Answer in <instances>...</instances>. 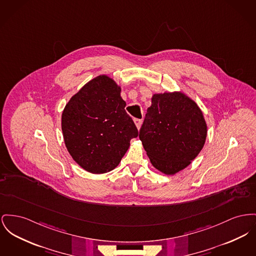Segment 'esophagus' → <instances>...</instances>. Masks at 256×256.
Here are the masks:
<instances>
[{
	"label": "esophagus",
	"instance_id": "1",
	"mask_svg": "<svg viewBox=\"0 0 256 256\" xmlns=\"http://www.w3.org/2000/svg\"><path fill=\"white\" fill-rule=\"evenodd\" d=\"M134 122H136V128L139 130L140 126H141V124H142V120L141 119H134Z\"/></svg>",
	"mask_w": 256,
	"mask_h": 256
}]
</instances>
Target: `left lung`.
<instances>
[{"instance_id": "obj_1", "label": "left lung", "mask_w": 256, "mask_h": 256, "mask_svg": "<svg viewBox=\"0 0 256 256\" xmlns=\"http://www.w3.org/2000/svg\"><path fill=\"white\" fill-rule=\"evenodd\" d=\"M206 137V122L194 100L179 92L152 96L139 138L158 170L174 175L190 166Z\"/></svg>"}]
</instances>
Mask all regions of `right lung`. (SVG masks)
<instances>
[{
	"label": "right lung",
	"mask_w": 256,
	"mask_h": 256,
	"mask_svg": "<svg viewBox=\"0 0 256 256\" xmlns=\"http://www.w3.org/2000/svg\"><path fill=\"white\" fill-rule=\"evenodd\" d=\"M120 88L100 76L76 94L64 107L62 130L66 147L86 171L102 174L120 164L138 130L126 112Z\"/></svg>",
	"instance_id": "1"
}]
</instances>
